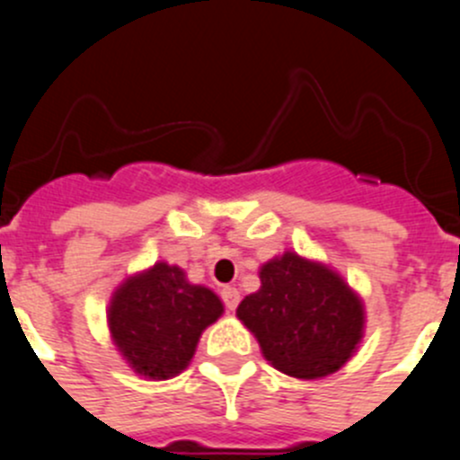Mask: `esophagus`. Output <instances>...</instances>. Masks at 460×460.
Here are the masks:
<instances>
[{"label":"esophagus","instance_id":"obj_1","mask_svg":"<svg viewBox=\"0 0 460 460\" xmlns=\"http://www.w3.org/2000/svg\"><path fill=\"white\" fill-rule=\"evenodd\" d=\"M220 294H222V300H225L226 309H229V312H234V309L238 307V303H240V291L235 289V287H225Z\"/></svg>","mask_w":460,"mask_h":460}]
</instances>
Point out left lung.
Listing matches in <instances>:
<instances>
[{"mask_svg":"<svg viewBox=\"0 0 460 460\" xmlns=\"http://www.w3.org/2000/svg\"><path fill=\"white\" fill-rule=\"evenodd\" d=\"M260 289L235 309L278 372L316 380L345 367L365 336V303L320 260L285 252L260 267Z\"/></svg>","mask_w":460,"mask_h":460,"instance_id":"obj_1","label":"left lung"}]
</instances>
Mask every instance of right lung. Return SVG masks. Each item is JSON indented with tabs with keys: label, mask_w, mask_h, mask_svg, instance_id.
<instances>
[{
	"label": "right lung",
	"mask_w": 460,
	"mask_h": 460,
	"mask_svg": "<svg viewBox=\"0 0 460 460\" xmlns=\"http://www.w3.org/2000/svg\"><path fill=\"white\" fill-rule=\"evenodd\" d=\"M222 314L225 305L216 291L189 282L178 264L157 260L115 287L106 327L133 372L166 380L191 365L202 332Z\"/></svg>",
	"instance_id": "right-lung-1"
}]
</instances>
